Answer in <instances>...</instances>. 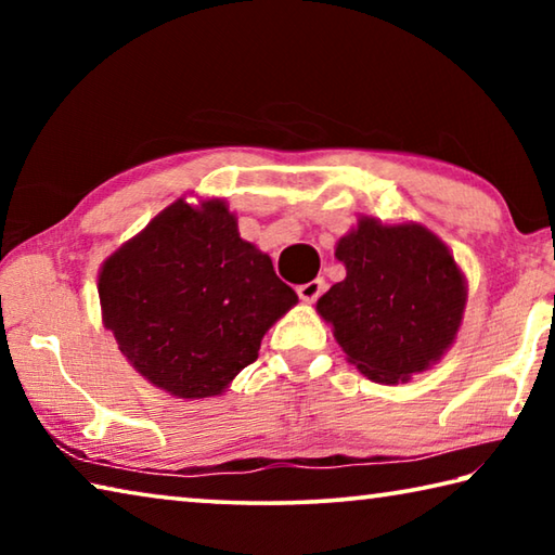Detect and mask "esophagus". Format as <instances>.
I'll use <instances>...</instances> for the list:
<instances>
[{"label":"esophagus","instance_id":"obj_1","mask_svg":"<svg viewBox=\"0 0 555 555\" xmlns=\"http://www.w3.org/2000/svg\"><path fill=\"white\" fill-rule=\"evenodd\" d=\"M323 288H325V281L313 279V281H308V284L296 286V294L300 296V300H306V304H313V300L323 294Z\"/></svg>","mask_w":555,"mask_h":555}]
</instances>
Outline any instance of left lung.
Returning <instances> with one entry per match:
<instances>
[{
  "label": "left lung",
  "mask_w": 555,
  "mask_h": 555,
  "mask_svg": "<svg viewBox=\"0 0 555 555\" xmlns=\"http://www.w3.org/2000/svg\"><path fill=\"white\" fill-rule=\"evenodd\" d=\"M345 279L318 298L315 311L364 377L409 382L455 343L467 281L453 251L418 222L362 215L335 244Z\"/></svg>",
  "instance_id": "8db88e82"
}]
</instances>
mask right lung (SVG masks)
Wrapping results in <instances>:
<instances>
[{"mask_svg": "<svg viewBox=\"0 0 555 555\" xmlns=\"http://www.w3.org/2000/svg\"><path fill=\"white\" fill-rule=\"evenodd\" d=\"M98 294L127 362L176 399L220 397L298 304L222 198L173 201L102 261Z\"/></svg>", "mask_w": 555, "mask_h": 555, "instance_id": "1", "label": "right lung"}]
</instances>
